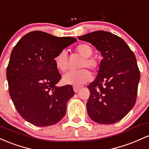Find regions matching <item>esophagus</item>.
I'll return each mask as SVG.
<instances>
[{
  "instance_id": "obj_1",
  "label": "esophagus",
  "mask_w": 149,
  "mask_h": 149,
  "mask_svg": "<svg viewBox=\"0 0 149 149\" xmlns=\"http://www.w3.org/2000/svg\"><path fill=\"white\" fill-rule=\"evenodd\" d=\"M80 88H81V87H80V86H73V89H74V91L75 93H77L78 91H79Z\"/></svg>"
}]
</instances>
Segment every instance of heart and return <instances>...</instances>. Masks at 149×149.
<instances>
[{
  "mask_svg": "<svg viewBox=\"0 0 149 149\" xmlns=\"http://www.w3.org/2000/svg\"><path fill=\"white\" fill-rule=\"evenodd\" d=\"M76 51L84 60L81 68H88L91 70H96L98 68V62L94 58H90L93 54V49L90 45L81 43L76 47ZM56 68L61 72H65L68 68V55L66 51H63L58 53L54 58ZM91 79V74L86 69L68 71L63 76V81L67 84L79 86L87 82Z\"/></svg>",
  "mask_w": 149,
  "mask_h": 149,
  "instance_id": "b5f03b06",
  "label": "heart"
}]
</instances>
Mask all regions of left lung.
I'll return each mask as SVG.
<instances>
[{"mask_svg": "<svg viewBox=\"0 0 149 149\" xmlns=\"http://www.w3.org/2000/svg\"><path fill=\"white\" fill-rule=\"evenodd\" d=\"M78 38L91 43L103 58L96 79L87 86L88 116L99 124L117 123L136 103L140 72L134 54L123 38L108 31H96Z\"/></svg>", "mask_w": 149, "mask_h": 149, "instance_id": "8db88e82", "label": "left lung"}]
</instances>
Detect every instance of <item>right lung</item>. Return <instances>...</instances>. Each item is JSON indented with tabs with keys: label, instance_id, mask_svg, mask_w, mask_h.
Wrapping results in <instances>:
<instances>
[{
	"label": "right lung",
	"instance_id": "obj_1",
	"mask_svg": "<svg viewBox=\"0 0 149 149\" xmlns=\"http://www.w3.org/2000/svg\"><path fill=\"white\" fill-rule=\"evenodd\" d=\"M77 38L58 37L41 31L25 34L12 51L6 76L17 111L38 127L58 123L74 95L71 85L58 86L61 79L54 58Z\"/></svg>",
	"mask_w": 149,
	"mask_h": 149
}]
</instances>
